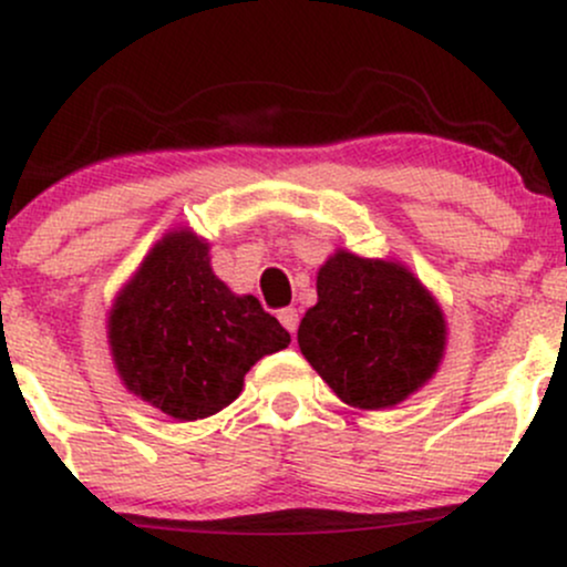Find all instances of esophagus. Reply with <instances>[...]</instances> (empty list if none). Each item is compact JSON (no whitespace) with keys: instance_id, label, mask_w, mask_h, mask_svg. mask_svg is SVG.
<instances>
[{"instance_id":"34e87169","label":"esophagus","mask_w":567,"mask_h":567,"mask_svg":"<svg viewBox=\"0 0 567 567\" xmlns=\"http://www.w3.org/2000/svg\"><path fill=\"white\" fill-rule=\"evenodd\" d=\"M277 317H279V322H282V328L288 330L290 336H296V330H298V311L296 309H282Z\"/></svg>"}]
</instances>
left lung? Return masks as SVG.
Here are the masks:
<instances>
[{
	"label": "left lung",
	"instance_id": "8db88e82",
	"mask_svg": "<svg viewBox=\"0 0 567 567\" xmlns=\"http://www.w3.org/2000/svg\"><path fill=\"white\" fill-rule=\"evenodd\" d=\"M445 315L402 264L330 256L317 275V303L298 324L309 365L351 408H394L437 373Z\"/></svg>",
	"mask_w": 567,
	"mask_h": 567
}]
</instances>
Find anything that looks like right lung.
Here are the masks:
<instances>
[{"mask_svg":"<svg viewBox=\"0 0 567 567\" xmlns=\"http://www.w3.org/2000/svg\"><path fill=\"white\" fill-rule=\"evenodd\" d=\"M288 343L256 296H237L213 275L210 247L188 229L167 231L148 250L109 311L120 379L178 421L231 405L247 370Z\"/></svg>","mask_w":567,"mask_h":567,"instance_id":"right-lung-1","label":"right lung"}]
</instances>
